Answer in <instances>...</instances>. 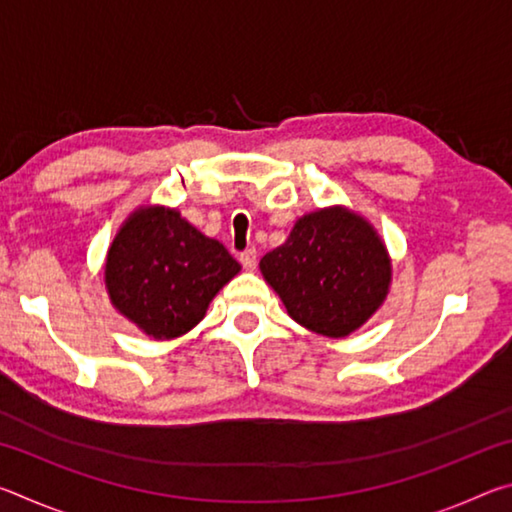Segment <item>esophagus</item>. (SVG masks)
Here are the masks:
<instances>
[{
    "label": "esophagus",
    "instance_id": "obj_1",
    "mask_svg": "<svg viewBox=\"0 0 512 512\" xmlns=\"http://www.w3.org/2000/svg\"><path fill=\"white\" fill-rule=\"evenodd\" d=\"M239 262H241V266L246 268V271H255V266H257V250L255 248L244 250V253L239 255Z\"/></svg>",
    "mask_w": 512,
    "mask_h": 512
}]
</instances>
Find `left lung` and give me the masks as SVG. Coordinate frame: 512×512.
Listing matches in <instances>:
<instances>
[{"label":"left lung","instance_id":"obj_1","mask_svg":"<svg viewBox=\"0 0 512 512\" xmlns=\"http://www.w3.org/2000/svg\"><path fill=\"white\" fill-rule=\"evenodd\" d=\"M259 271L298 325L329 339L366 325L393 280L384 239L343 205L300 216L287 241L262 257Z\"/></svg>","mask_w":512,"mask_h":512}]
</instances>
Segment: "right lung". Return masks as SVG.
Wrapping results in <instances>:
<instances>
[{"instance_id":"1","label":"right lung","mask_w":512,"mask_h":512,"mask_svg":"<svg viewBox=\"0 0 512 512\" xmlns=\"http://www.w3.org/2000/svg\"><path fill=\"white\" fill-rule=\"evenodd\" d=\"M241 271L221 241L205 237L178 210L142 205L121 223L103 264L110 305L155 341L194 329Z\"/></svg>"}]
</instances>
